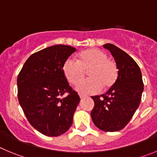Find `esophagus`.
<instances>
[{
  "label": "esophagus",
  "mask_w": 157,
  "mask_h": 157,
  "mask_svg": "<svg viewBox=\"0 0 157 157\" xmlns=\"http://www.w3.org/2000/svg\"><path fill=\"white\" fill-rule=\"evenodd\" d=\"M80 99H83V98H85L86 97H85V96H83V95L80 94Z\"/></svg>",
  "instance_id": "esophagus-1"
}]
</instances>
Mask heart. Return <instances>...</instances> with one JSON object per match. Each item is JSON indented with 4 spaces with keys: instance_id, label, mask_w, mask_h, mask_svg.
Here are the masks:
<instances>
[{
    "instance_id": "b5f03b06",
    "label": "heart",
    "mask_w": 157,
    "mask_h": 157,
    "mask_svg": "<svg viewBox=\"0 0 157 157\" xmlns=\"http://www.w3.org/2000/svg\"><path fill=\"white\" fill-rule=\"evenodd\" d=\"M89 71L90 78L78 85L77 90L82 94H94L115 85L118 77V69L108 55L98 49H87L77 55V61L68 59L63 65L66 78L73 85H77Z\"/></svg>"
}]
</instances>
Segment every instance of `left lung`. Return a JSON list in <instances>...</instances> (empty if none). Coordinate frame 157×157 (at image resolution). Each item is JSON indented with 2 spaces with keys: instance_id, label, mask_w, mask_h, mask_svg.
Returning <instances> with one entry per match:
<instances>
[{
  "instance_id": "left-lung-1",
  "label": "left lung",
  "mask_w": 157,
  "mask_h": 157,
  "mask_svg": "<svg viewBox=\"0 0 157 157\" xmlns=\"http://www.w3.org/2000/svg\"><path fill=\"white\" fill-rule=\"evenodd\" d=\"M118 69L115 85L105 94L92 96L94 107L91 115L94 124L105 132L125 128L139 108L143 91L140 67L129 55L112 44H105Z\"/></svg>"
}]
</instances>
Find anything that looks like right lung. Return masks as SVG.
<instances>
[{
	"instance_id": "1",
	"label": "right lung",
	"mask_w": 157,
	"mask_h": 157,
	"mask_svg": "<svg viewBox=\"0 0 157 157\" xmlns=\"http://www.w3.org/2000/svg\"><path fill=\"white\" fill-rule=\"evenodd\" d=\"M75 51L65 45L42 49L29 57L17 76L19 104L29 123L45 136H60L73 123L80 99L69 84L63 65Z\"/></svg>"
}]
</instances>
